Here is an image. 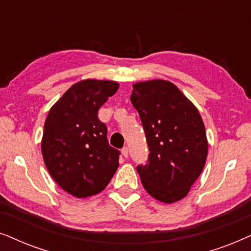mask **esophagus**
Masks as SVG:
<instances>
[{
	"label": "esophagus",
	"mask_w": 251,
	"mask_h": 251,
	"mask_svg": "<svg viewBox=\"0 0 251 251\" xmlns=\"http://www.w3.org/2000/svg\"><path fill=\"white\" fill-rule=\"evenodd\" d=\"M128 151H129V149L127 148V147H124V148L122 149V155L125 157V158H127V157H128Z\"/></svg>",
	"instance_id": "esophagus-1"
}]
</instances>
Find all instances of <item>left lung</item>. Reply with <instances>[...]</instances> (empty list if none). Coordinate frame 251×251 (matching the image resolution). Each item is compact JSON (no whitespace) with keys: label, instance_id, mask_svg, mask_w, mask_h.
<instances>
[{"label":"left lung","instance_id":"left-lung-1","mask_svg":"<svg viewBox=\"0 0 251 251\" xmlns=\"http://www.w3.org/2000/svg\"><path fill=\"white\" fill-rule=\"evenodd\" d=\"M131 102L141 118L150 151L148 163L136 168L142 185L160 202H178L205 165L208 140L202 117L168 80L134 83Z\"/></svg>","mask_w":251,"mask_h":251}]
</instances>
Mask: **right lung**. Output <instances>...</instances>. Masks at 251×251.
Returning a JSON list of instances; mask_svg holds the SVG:
<instances>
[{"instance_id":"right-lung-1","label":"right lung","mask_w":251,"mask_h":251,"mask_svg":"<svg viewBox=\"0 0 251 251\" xmlns=\"http://www.w3.org/2000/svg\"><path fill=\"white\" fill-rule=\"evenodd\" d=\"M111 80L86 79L75 83L50 108L41 151L50 176L75 198L102 192L119 165V150L109 146L99 109L118 91Z\"/></svg>"}]
</instances>
